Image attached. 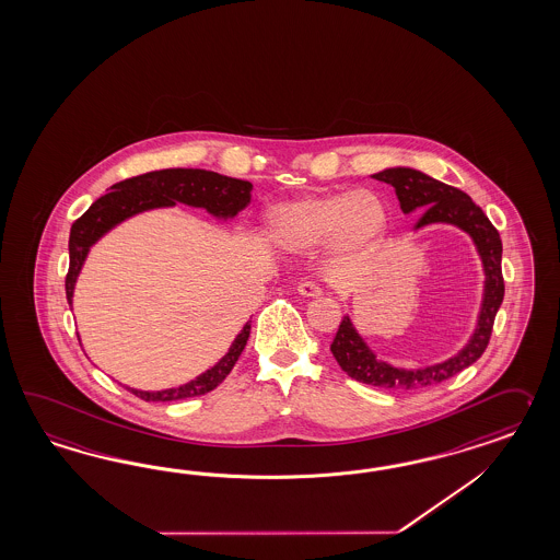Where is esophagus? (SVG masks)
Segmentation results:
<instances>
[{"mask_svg":"<svg viewBox=\"0 0 560 560\" xmlns=\"http://www.w3.org/2000/svg\"><path fill=\"white\" fill-rule=\"evenodd\" d=\"M298 291H300L303 298H319V295L324 293L322 287L314 283V281H303V283H300V287H298Z\"/></svg>","mask_w":560,"mask_h":560,"instance_id":"obj_1","label":"esophagus"}]
</instances>
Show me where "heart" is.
Segmentation results:
<instances>
[{
  "label": "heart",
  "mask_w": 560,
  "mask_h": 560,
  "mask_svg": "<svg viewBox=\"0 0 560 560\" xmlns=\"http://www.w3.org/2000/svg\"><path fill=\"white\" fill-rule=\"evenodd\" d=\"M386 229V206L369 188L307 194L271 205L262 214V238L277 250L305 255L322 246L336 262L369 259Z\"/></svg>",
  "instance_id": "1"
}]
</instances>
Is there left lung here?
I'll return each mask as SVG.
<instances>
[{
    "label": "left lung",
    "mask_w": 560,
    "mask_h": 560,
    "mask_svg": "<svg viewBox=\"0 0 560 560\" xmlns=\"http://www.w3.org/2000/svg\"><path fill=\"white\" fill-rule=\"evenodd\" d=\"M378 182L390 184L395 188L400 210L405 214L421 212V219L415 224V232L423 231L433 224H451L464 231L478 250L483 269V293L479 305L476 329L457 354L443 362L429 364L423 369H400L382 360L370 348L366 340L358 334L350 315H343L340 329L331 341V354L338 360L340 369L358 382L370 386L393 388V390H412L431 384L447 381L457 372L471 366L490 341L493 319L504 300V277H502V241L500 232L493 229L490 219L483 214L465 191L447 186L431 178L415 167H386L372 176Z\"/></svg>",
    "instance_id": "obj_1"
}]
</instances>
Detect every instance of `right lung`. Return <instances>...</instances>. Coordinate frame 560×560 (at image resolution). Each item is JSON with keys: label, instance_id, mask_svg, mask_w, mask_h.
<instances>
[{"label": "right lung", "instance_id": "right-lung-1", "mask_svg": "<svg viewBox=\"0 0 560 560\" xmlns=\"http://www.w3.org/2000/svg\"><path fill=\"white\" fill-rule=\"evenodd\" d=\"M253 184L245 179L229 178L208 170H160L137 178L124 179L110 186L105 196L95 200L91 208L77 220L70 229L69 238V275H67V300L72 305V295L82 265L89 257L91 248L107 232L119 226L125 220L133 219L141 212L172 208L186 205L190 208H202L217 220H232L248 202H250ZM250 334V322H246L238 336L232 340L229 352L220 358L214 366L198 374L194 381L186 382L176 388L165 390H139L127 386L133 395L143 400L165 402L190 398L214 390L220 382L229 376L238 355L245 350Z\"/></svg>", "mask_w": 560, "mask_h": 560}]
</instances>
